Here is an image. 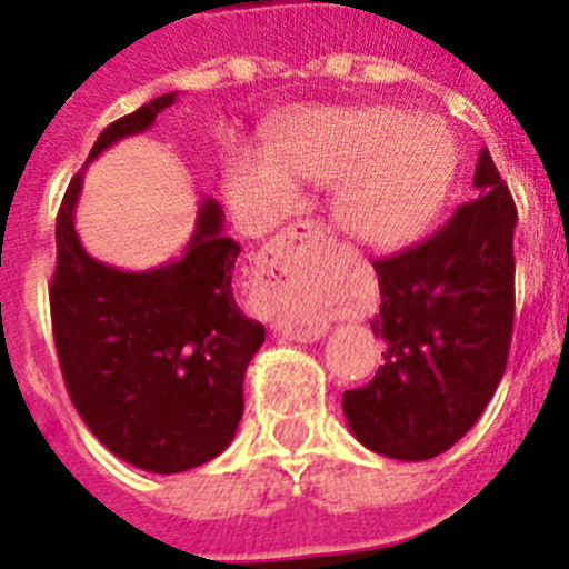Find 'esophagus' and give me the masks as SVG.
I'll list each match as a JSON object with an SVG mask.
<instances>
[{
  "instance_id": "esophagus-1",
  "label": "esophagus",
  "mask_w": 569,
  "mask_h": 569,
  "mask_svg": "<svg viewBox=\"0 0 569 569\" xmlns=\"http://www.w3.org/2000/svg\"><path fill=\"white\" fill-rule=\"evenodd\" d=\"M320 231L298 223L274 237L260 251V274L251 289V303L278 332L291 340H315L323 332L318 320V280L309 249H318Z\"/></svg>"
}]
</instances>
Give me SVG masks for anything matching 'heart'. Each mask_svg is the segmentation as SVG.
<instances>
[{
    "label": "heart",
    "mask_w": 569,
    "mask_h": 569,
    "mask_svg": "<svg viewBox=\"0 0 569 569\" xmlns=\"http://www.w3.org/2000/svg\"><path fill=\"white\" fill-rule=\"evenodd\" d=\"M456 142L435 120L398 108H315L291 117L269 157L237 151L226 194L251 223H274L298 206L295 186L335 191V220L375 249H401L441 214L456 180Z\"/></svg>",
    "instance_id": "heart-1"
}]
</instances>
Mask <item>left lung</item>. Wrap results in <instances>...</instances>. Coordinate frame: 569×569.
<instances>
[{
	"label": "left lung",
	"mask_w": 569,
	"mask_h": 569,
	"mask_svg": "<svg viewBox=\"0 0 569 569\" xmlns=\"http://www.w3.org/2000/svg\"><path fill=\"white\" fill-rule=\"evenodd\" d=\"M447 226L401 254L375 260L387 343L367 387L343 392V415L363 447L398 461H427L461 441L507 369L516 315V202L490 151Z\"/></svg>",
	"instance_id": "left-lung-1"
}]
</instances>
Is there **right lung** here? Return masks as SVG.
Instances as JSON below:
<instances>
[{"label":"right lung","instance_id":"right-lung-1","mask_svg":"<svg viewBox=\"0 0 569 569\" xmlns=\"http://www.w3.org/2000/svg\"><path fill=\"white\" fill-rule=\"evenodd\" d=\"M174 100L162 93L111 122L88 162L154 126ZM82 171L57 214L51 323L59 369L102 447L148 472H186L231 443L243 418L246 367L266 340L263 323L240 312L231 289L240 246L223 234V209L202 200L180 260L148 271L100 263L73 229Z\"/></svg>","mask_w":569,"mask_h":569}]
</instances>
